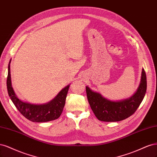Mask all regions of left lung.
<instances>
[{
    "label": "left lung",
    "mask_w": 157,
    "mask_h": 157,
    "mask_svg": "<svg viewBox=\"0 0 157 157\" xmlns=\"http://www.w3.org/2000/svg\"><path fill=\"white\" fill-rule=\"evenodd\" d=\"M146 90L147 78L144 69L138 90L128 99L113 102L86 87L87 99L93 113L98 120L105 122L120 121L133 115L142 102Z\"/></svg>",
    "instance_id": "left-lung-1"
}]
</instances>
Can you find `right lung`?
Masks as SVG:
<instances>
[{
	"label": "right lung",
	"mask_w": 157,
	"mask_h": 157,
	"mask_svg": "<svg viewBox=\"0 0 157 157\" xmlns=\"http://www.w3.org/2000/svg\"><path fill=\"white\" fill-rule=\"evenodd\" d=\"M8 64V72L7 77V89L9 97H10L13 104L25 118L36 123L48 122L58 119L61 115L65 105L66 98L69 89L70 85L64 88L57 96L51 102L45 104H32L24 102L20 100L15 94L12 87L10 76V63Z\"/></svg>",
	"instance_id": "right-lung-1"
}]
</instances>
